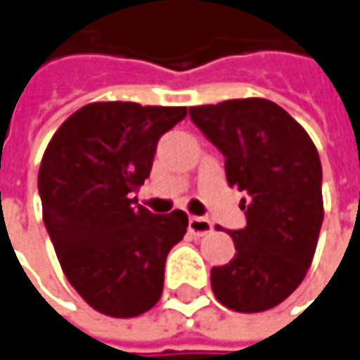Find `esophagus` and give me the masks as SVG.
<instances>
[{
  "instance_id": "1",
  "label": "esophagus",
  "mask_w": 360,
  "mask_h": 360,
  "mask_svg": "<svg viewBox=\"0 0 360 360\" xmlns=\"http://www.w3.org/2000/svg\"><path fill=\"white\" fill-rule=\"evenodd\" d=\"M212 231V222L205 217H189V232L195 236H205Z\"/></svg>"
}]
</instances>
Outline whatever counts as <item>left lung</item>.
<instances>
[{
  "label": "left lung",
  "instance_id": "left-lung-1",
  "mask_svg": "<svg viewBox=\"0 0 360 360\" xmlns=\"http://www.w3.org/2000/svg\"><path fill=\"white\" fill-rule=\"evenodd\" d=\"M193 124L224 155L231 187L244 191L246 226L236 254L211 270L217 300L242 314L266 311L302 283L323 222L321 161L295 120L264 98L189 108Z\"/></svg>",
  "mask_w": 360,
  "mask_h": 360
}]
</instances>
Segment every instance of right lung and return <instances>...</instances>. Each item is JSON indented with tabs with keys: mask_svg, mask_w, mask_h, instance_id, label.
<instances>
[{
	"mask_svg": "<svg viewBox=\"0 0 360 360\" xmlns=\"http://www.w3.org/2000/svg\"><path fill=\"white\" fill-rule=\"evenodd\" d=\"M187 108L94 102L57 129L39 169L43 221L63 272L96 311L136 317L163 292L169 250L187 214H153L131 193L143 185L160 138Z\"/></svg>",
	"mask_w": 360,
	"mask_h": 360,
	"instance_id": "1",
	"label": "right lung"
}]
</instances>
